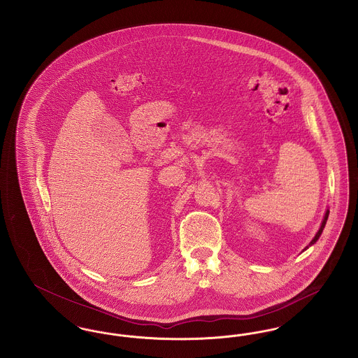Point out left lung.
<instances>
[{
  "label": "left lung",
  "instance_id": "left-lung-1",
  "mask_svg": "<svg viewBox=\"0 0 358 358\" xmlns=\"http://www.w3.org/2000/svg\"><path fill=\"white\" fill-rule=\"evenodd\" d=\"M327 217H329V209L326 210V213H324V222H322V224H321V228H320V231L317 232V235L314 236V238L310 241V244L308 245H313L318 238H320V236H321V234H322V231H324V225H326V222H327ZM306 248H308V247H306ZM305 248V250H306Z\"/></svg>",
  "mask_w": 358,
  "mask_h": 358
}]
</instances>
